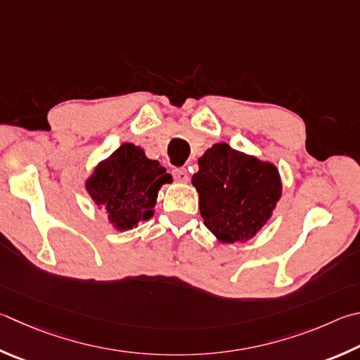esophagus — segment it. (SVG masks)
Wrapping results in <instances>:
<instances>
[{
	"label": "esophagus",
	"instance_id": "1",
	"mask_svg": "<svg viewBox=\"0 0 360 360\" xmlns=\"http://www.w3.org/2000/svg\"><path fill=\"white\" fill-rule=\"evenodd\" d=\"M173 176L181 182H187L188 181V172L186 168H174L173 169Z\"/></svg>",
	"mask_w": 360,
	"mask_h": 360
}]
</instances>
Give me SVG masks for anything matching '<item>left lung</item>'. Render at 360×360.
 <instances>
[{"label": "left lung", "instance_id": "1", "mask_svg": "<svg viewBox=\"0 0 360 360\" xmlns=\"http://www.w3.org/2000/svg\"><path fill=\"white\" fill-rule=\"evenodd\" d=\"M192 182L207 230L221 243L252 239L282 195L277 168L217 143L198 159Z\"/></svg>", "mask_w": 360, "mask_h": 360}]
</instances>
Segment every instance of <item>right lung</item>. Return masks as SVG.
<instances>
[{
  "mask_svg": "<svg viewBox=\"0 0 360 360\" xmlns=\"http://www.w3.org/2000/svg\"><path fill=\"white\" fill-rule=\"evenodd\" d=\"M165 182H172V176L158 160L148 159L132 143H124L94 169L86 188L96 205L107 209L110 221L122 231L153 217L159 188Z\"/></svg>",
  "mask_w": 360,
  "mask_h": 360,
  "instance_id": "add662e5",
  "label": "right lung"
}]
</instances>
